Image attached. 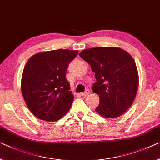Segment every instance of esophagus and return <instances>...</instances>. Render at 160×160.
<instances>
[{"instance_id":"1","label":"esophagus","mask_w":160,"mask_h":160,"mask_svg":"<svg viewBox=\"0 0 160 160\" xmlns=\"http://www.w3.org/2000/svg\"><path fill=\"white\" fill-rule=\"evenodd\" d=\"M90 94V91L88 90V89H87V90H86L84 92H83V93H81V96H82V97H86V96H87V95H88Z\"/></svg>"}]
</instances>
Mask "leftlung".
<instances>
[{
    "mask_svg": "<svg viewBox=\"0 0 160 160\" xmlns=\"http://www.w3.org/2000/svg\"><path fill=\"white\" fill-rule=\"evenodd\" d=\"M79 56L95 73L97 82L92 88L100 99L96 111L107 118L121 116L131 107L138 89V72L133 58L117 47L86 49Z\"/></svg>",
    "mask_w": 160,
    "mask_h": 160,
    "instance_id": "8db88e82",
    "label": "left lung"
}]
</instances>
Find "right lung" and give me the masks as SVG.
Instances as JSON below:
<instances>
[{
  "mask_svg": "<svg viewBox=\"0 0 160 160\" xmlns=\"http://www.w3.org/2000/svg\"><path fill=\"white\" fill-rule=\"evenodd\" d=\"M77 51L58 49L29 58L21 78V92L30 111L38 119L54 122L70 109L74 97L66 78Z\"/></svg>",
  "mask_w": 160,
  "mask_h": 160,
  "instance_id": "1",
  "label": "right lung"
}]
</instances>
